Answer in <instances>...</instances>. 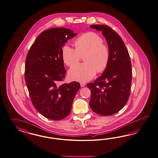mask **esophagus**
<instances>
[{
  "label": "esophagus",
  "mask_w": 158,
  "mask_h": 158,
  "mask_svg": "<svg viewBox=\"0 0 158 158\" xmlns=\"http://www.w3.org/2000/svg\"><path fill=\"white\" fill-rule=\"evenodd\" d=\"M85 83H83V82H81V87H84V86H85Z\"/></svg>",
  "instance_id": "34e87169"
}]
</instances>
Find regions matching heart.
Returning a JSON list of instances; mask_svg holds the SVG:
<instances>
[{
	"instance_id": "heart-1",
	"label": "heart",
	"mask_w": 158,
	"mask_h": 158,
	"mask_svg": "<svg viewBox=\"0 0 158 158\" xmlns=\"http://www.w3.org/2000/svg\"><path fill=\"white\" fill-rule=\"evenodd\" d=\"M75 46L73 48L65 44L61 51L64 62L69 67L79 62L85 54V62L69 69L68 75L71 80L85 82L91 79L97 72L105 71L110 60V49L98 34L93 32L83 34L75 40Z\"/></svg>"
}]
</instances>
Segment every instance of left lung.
Instances as JSON below:
<instances>
[{
  "label": "left lung",
  "mask_w": 158,
  "mask_h": 158,
  "mask_svg": "<svg viewBox=\"0 0 158 158\" xmlns=\"http://www.w3.org/2000/svg\"><path fill=\"white\" fill-rule=\"evenodd\" d=\"M90 27L102 31L110 57L102 75L87 84L91 91L90 106L98 115H112L122 110L129 98L132 79L129 54L120 36L109 26L91 25Z\"/></svg>",
  "instance_id": "obj_1"
}]
</instances>
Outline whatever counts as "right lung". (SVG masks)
<instances>
[{
  "mask_svg": "<svg viewBox=\"0 0 158 158\" xmlns=\"http://www.w3.org/2000/svg\"><path fill=\"white\" fill-rule=\"evenodd\" d=\"M76 35L64 28L44 31L32 44L26 57L25 79L31 100L36 110L49 119H63L70 114L81 87L77 81L58 85L67 72L62 47Z\"/></svg>",
  "mask_w": 158,
  "mask_h": 158,
  "instance_id": "right-lung-1",
  "label": "right lung"
}]
</instances>
